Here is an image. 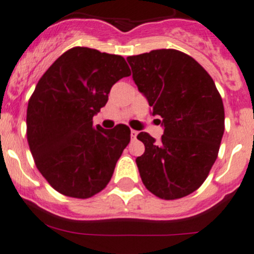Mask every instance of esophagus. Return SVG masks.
Listing matches in <instances>:
<instances>
[{
	"mask_svg": "<svg viewBox=\"0 0 254 254\" xmlns=\"http://www.w3.org/2000/svg\"><path fill=\"white\" fill-rule=\"evenodd\" d=\"M137 134H138V132H137V130H134V129H130V137H132L133 139H135V137H137Z\"/></svg>",
	"mask_w": 254,
	"mask_h": 254,
	"instance_id": "34e87169",
	"label": "esophagus"
}]
</instances>
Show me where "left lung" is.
<instances>
[{
	"instance_id": "obj_1",
	"label": "left lung",
	"mask_w": 254,
	"mask_h": 254,
	"mask_svg": "<svg viewBox=\"0 0 254 254\" xmlns=\"http://www.w3.org/2000/svg\"><path fill=\"white\" fill-rule=\"evenodd\" d=\"M127 62L164 126L160 142L147 132L137 135L145 147L135 159L140 179L160 199L187 196L201 187L217 158L225 130L220 92L209 72L179 50H152Z\"/></svg>"
}]
</instances>
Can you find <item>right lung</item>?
I'll list each match as a JSON object with an SVG mask.
<instances>
[{
	"instance_id": "1",
	"label": "right lung",
	"mask_w": 254,
	"mask_h": 254,
	"mask_svg": "<svg viewBox=\"0 0 254 254\" xmlns=\"http://www.w3.org/2000/svg\"><path fill=\"white\" fill-rule=\"evenodd\" d=\"M129 75L121 55L75 47L39 79L27 109V140L38 170L60 194L87 199L111 180L130 129L95 127L92 117L112 85Z\"/></svg>"
}]
</instances>
